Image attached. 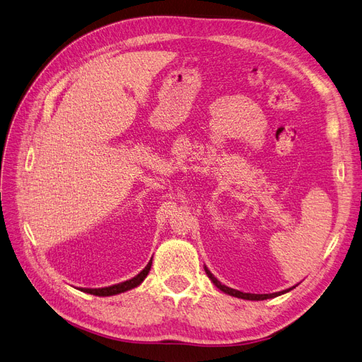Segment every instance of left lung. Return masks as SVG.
I'll list each match as a JSON object with an SVG mask.
<instances>
[{
    "instance_id": "obj_1",
    "label": "left lung",
    "mask_w": 362,
    "mask_h": 362,
    "mask_svg": "<svg viewBox=\"0 0 362 362\" xmlns=\"http://www.w3.org/2000/svg\"><path fill=\"white\" fill-rule=\"evenodd\" d=\"M204 271H206V274H207V276L212 279L214 281V284L219 288V290H223L224 293H227V295H231V296H236V298H242V299H248V300H264V299H271V298H275V296H278V295H283V293H287V291H290L291 288H287V290H283V291H276V293H267V295H254V293H243V291H239V290H235V288H230V287H227V286H224V284H221L218 279L211 274V271L207 269V267H204Z\"/></svg>"
}]
</instances>
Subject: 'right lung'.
<instances>
[{"label":"right lung","mask_w":362,"mask_h":362,"mask_svg":"<svg viewBox=\"0 0 362 362\" xmlns=\"http://www.w3.org/2000/svg\"><path fill=\"white\" fill-rule=\"evenodd\" d=\"M151 267V260L147 263V266L144 267V269L139 272L136 276H134L132 279H127V281L124 283H120V284H114V286H110V287H103V288H81L83 291H86V293H90V295H95V296H112V295H119V293H123V291L126 290H131L136 286L141 284L144 281V278L147 276L148 271Z\"/></svg>","instance_id":"1"}]
</instances>
